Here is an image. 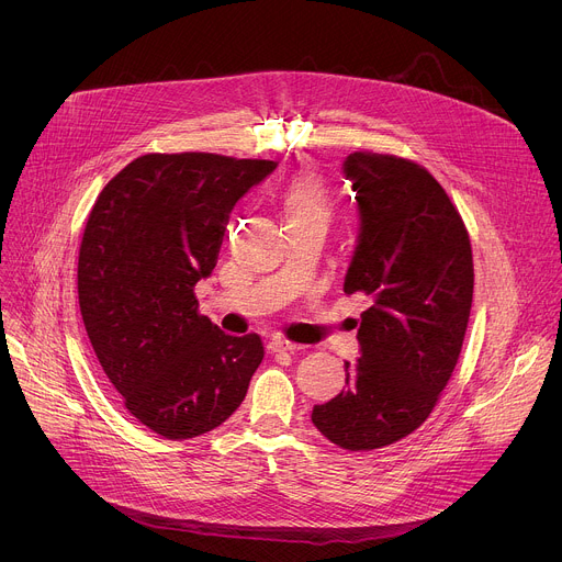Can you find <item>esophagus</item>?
Instances as JSON below:
<instances>
[{"mask_svg": "<svg viewBox=\"0 0 562 562\" xmlns=\"http://www.w3.org/2000/svg\"><path fill=\"white\" fill-rule=\"evenodd\" d=\"M267 349H269L271 353H280V351H297V349H302V347H300V345H295V342H291V340H286V338L276 336V338H271V340H269Z\"/></svg>", "mask_w": 562, "mask_h": 562, "instance_id": "34e87169", "label": "esophagus"}]
</instances>
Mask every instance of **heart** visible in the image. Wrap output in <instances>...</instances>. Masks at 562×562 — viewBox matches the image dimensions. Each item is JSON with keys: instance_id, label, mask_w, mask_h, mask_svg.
Returning a JSON list of instances; mask_svg holds the SVG:
<instances>
[{"instance_id": "1", "label": "heart", "mask_w": 562, "mask_h": 562, "mask_svg": "<svg viewBox=\"0 0 562 562\" xmlns=\"http://www.w3.org/2000/svg\"><path fill=\"white\" fill-rule=\"evenodd\" d=\"M278 204L284 217V226H327L331 217V204L325 187L311 176H293L278 195Z\"/></svg>"}]
</instances>
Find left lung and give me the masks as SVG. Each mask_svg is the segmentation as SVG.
I'll use <instances>...</instances> for the list:
<instances>
[{
  "mask_svg": "<svg viewBox=\"0 0 562 562\" xmlns=\"http://www.w3.org/2000/svg\"><path fill=\"white\" fill-rule=\"evenodd\" d=\"M360 235L345 293H364L360 351L347 386L311 420L334 445L371 451L414 434L447 386L467 331L473 258L467 226L438 180L412 159L356 150Z\"/></svg>",
  "mask_w": 562,
  "mask_h": 562,
  "instance_id": "left-lung-1",
  "label": "left lung"
}]
</instances>
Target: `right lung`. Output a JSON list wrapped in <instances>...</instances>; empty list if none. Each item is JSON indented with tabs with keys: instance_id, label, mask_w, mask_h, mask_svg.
Listing matches in <instances>:
<instances>
[{
	"instance_id": "add662e5",
	"label": "right lung",
	"mask_w": 562,
	"mask_h": 562,
	"mask_svg": "<svg viewBox=\"0 0 562 562\" xmlns=\"http://www.w3.org/2000/svg\"><path fill=\"white\" fill-rule=\"evenodd\" d=\"M276 162L215 153H148L98 195L77 262L93 351L124 407L187 440L220 427L265 358L258 334L226 336L198 311L228 213Z\"/></svg>"
}]
</instances>
